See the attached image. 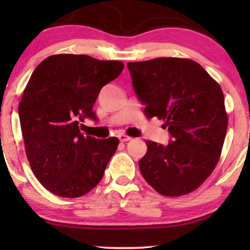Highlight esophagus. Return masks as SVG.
<instances>
[{
    "label": "esophagus",
    "instance_id": "34e87169",
    "mask_svg": "<svg viewBox=\"0 0 250 250\" xmlns=\"http://www.w3.org/2000/svg\"><path fill=\"white\" fill-rule=\"evenodd\" d=\"M117 137H119V140L121 142H127V141H130V140H131L130 136H127V135H125V134H120Z\"/></svg>",
    "mask_w": 250,
    "mask_h": 250
}]
</instances>
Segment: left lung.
Returning a JSON list of instances; mask_svg holds the SVG:
<instances>
[{"label": "left lung", "instance_id": "1", "mask_svg": "<svg viewBox=\"0 0 250 250\" xmlns=\"http://www.w3.org/2000/svg\"><path fill=\"white\" fill-rule=\"evenodd\" d=\"M127 65L146 116L163 120L170 134L167 146L146 142L141 174L161 195L191 193L219 162L228 127L222 89L191 60L159 57Z\"/></svg>", "mask_w": 250, "mask_h": 250}]
</instances>
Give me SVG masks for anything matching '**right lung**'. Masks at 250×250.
<instances>
[{"label": "right lung", "instance_id": "add662e5", "mask_svg": "<svg viewBox=\"0 0 250 250\" xmlns=\"http://www.w3.org/2000/svg\"><path fill=\"white\" fill-rule=\"evenodd\" d=\"M120 61L88 55L47 57L31 74L19 105L25 154L43 187L60 197H80L95 188L115 154L119 139L99 140L80 130L96 120L100 90L123 70Z\"/></svg>", "mask_w": 250, "mask_h": 250}]
</instances>
